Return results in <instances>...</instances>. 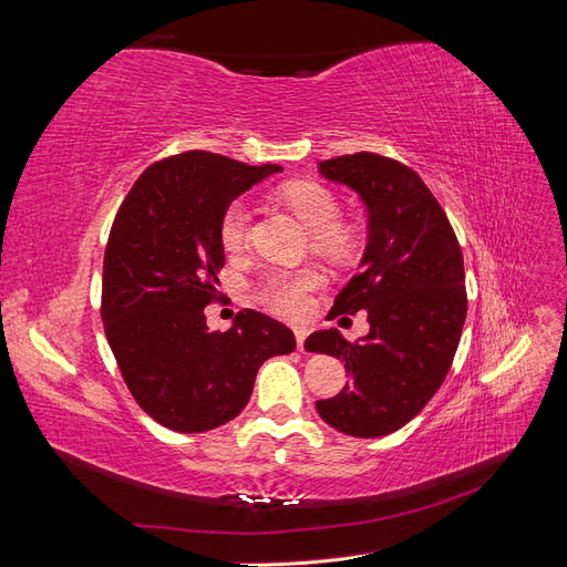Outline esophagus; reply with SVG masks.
I'll return each mask as SVG.
<instances>
[{
	"label": "esophagus",
	"instance_id": "1",
	"mask_svg": "<svg viewBox=\"0 0 567 567\" xmlns=\"http://www.w3.org/2000/svg\"><path fill=\"white\" fill-rule=\"evenodd\" d=\"M305 340H307V331H305V329H296V342H298V350H305Z\"/></svg>",
	"mask_w": 567,
	"mask_h": 567
}]
</instances>
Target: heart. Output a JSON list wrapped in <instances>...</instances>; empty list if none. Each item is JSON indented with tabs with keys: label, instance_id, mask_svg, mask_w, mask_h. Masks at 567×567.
<instances>
[{
	"label": "heart",
	"instance_id": "obj_1",
	"mask_svg": "<svg viewBox=\"0 0 567 567\" xmlns=\"http://www.w3.org/2000/svg\"><path fill=\"white\" fill-rule=\"evenodd\" d=\"M281 198L312 231V246L317 252L331 257V260H346L354 248V236L350 227L340 225V205L329 188L317 182H290L281 188ZM217 234L221 248L227 252H241L248 246L250 213L244 200L227 205L219 217ZM317 286L319 274L312 269H279L269 271L260 281L257 298L281 317H300Z\"/></svg>",
	"mask_w": 567,
	"mask_h": 567
}]
</instances>
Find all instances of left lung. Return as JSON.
Here are the masks:
<instances>
[{
    "instance_id": "obj_1",
    "label": "left lung",
    "mask_w": 567,
    "mask_h": 567,
    "mask_svg": "<svg viewBox=\"0 0 567 567\" xmlns=\"http://www.w3.org/2000/svg\"><path fill=\"white\" fill-rule=\"evenodd\" d=\"M319 173L367 205L362 271L336 296L329 319L367 310L369 333L350 342L329 329L305 340L310 352L342 359L350 373L317 411L340 433L381 437L431 402L454 362L468 310L463 255L431 188L400 161L359 151L321 161Z\"/></svg>"
}]
</instances>
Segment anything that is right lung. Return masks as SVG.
<instances>
[{"label": "right lung", "instance_id": "add662e5", "mask_svg": "<svg viewBox=\"0 0 567 567\" xmlns=\"http://www.w3.org/2000/svg\"><path fill=\"white\" fill-rule=\"evenodd\" d=\"M279 165H246L208 151L153 163L115 213L104 255L101 319L123 381L146 414L177 433H205L241 414L257 369L296 350L293 331L241 310L208 331L225 267L219 217Z\"/></svg>", "mask_w": 567, "mask_h": 567}]
</instances>
